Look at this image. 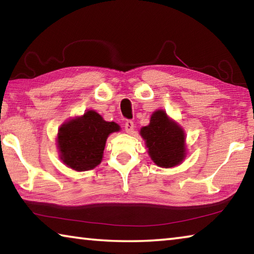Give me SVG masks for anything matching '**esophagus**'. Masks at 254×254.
Masks as SVG:
<instances>
[{
    "mask_svg": "<svg viewBox=\"0 0 254 254\" xmlns=\"http://www.w3.org/2000/svg\"><path fill=\"white\" fill-rule=\"evenodd\" d=\"M124 128H126V132L127 133H131L133 131V128H134V123H133L132 121H128L126 122V126H124Z\"/></svg>",
    "mask_w": 254,
    "mask_h": 254,
    "instance_id": "esophagus-1",
    "label": "esophagus"
}]
</instances>
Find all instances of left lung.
I'll use <instances>...</instances> for the list:
<instances>
[{
	"instance_id": "left-lung-1",
	"label": "left lung",
	"mask_w": 254,
	"mask_h": 254,
	"mask_svg": "<svg viewBox=\"0 0 254 254\" xmlns=\"http://www.w3.org/2000/svg\"><path fill=\"white\" fill-rule=\"evenodd\" d=\"M140 135L145 142L151 160L161 168H173L186 158V134L166 111L156 110L150 123L142 127Z\"/></svg>"
}]
</instances>
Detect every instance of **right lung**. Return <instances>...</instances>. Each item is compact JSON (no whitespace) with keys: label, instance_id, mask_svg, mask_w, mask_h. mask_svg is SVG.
Returning a JSON list of instances; mask_svg holds the SVG:
<instances>
[{"label":"right lung","instance_id":"1","mask_svg":"<svg viewBox=\"0 0 254 254\" xmlns=\"http://www.w3.org/2000/svg\"><path fill=\"white\" fill-rule=\"evenodd\" d=\"M121 127L107 122L94 110L64 122L57 133L59 158L64 165L75 171H87L98 166L103 159L106 140Z\"/></svg>","mask_w":254,"mask_h":254}]
</instances>
